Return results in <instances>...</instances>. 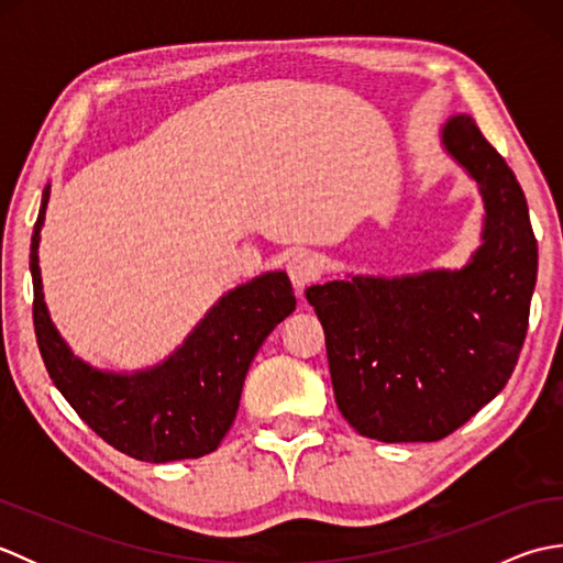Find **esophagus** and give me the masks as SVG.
Listing matches in <instances>:
<instances>
[{
    "mask_svg": "<svg viewBox=\"0 0 563 563\" xmlns=\"http://www.w3.org/2000/svg\"><path fill=\"white\" fill-rule=\"evenodd\" d=\"M319 263L314 256L309 254H295L290 261H288V275L290 280L295 285V290L302 295V290L307 288V285H312L317 278H319Z\"/></svg>",
    "mask_w": 563,
    "mask_h": 563,
    "instance_id": "esophagus-1",
    "label": "esophagus"
}]
</instances>
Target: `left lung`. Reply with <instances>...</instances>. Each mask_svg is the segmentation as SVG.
Segmentation results:
<instances>
[{
  "mask_svg": "<svg viewBox=\"0 0 563 563\" xmlns=\"http://www.w3.org/2000/svg\"><path fill=\"white\" fill-rule=\"evenodd\" d=\"M440 137L484 200L472 261L401 278L353 275L305 292L327 333L339 411L382 442L454 433L506 387L528 333L537 283L528 200L470 115H452Z\"/></svg>",
  "mask_w": 563,
  "mask_h": 563,
  "instance_id": "obj_1",
  "label": "left lung"
}]
</instances>
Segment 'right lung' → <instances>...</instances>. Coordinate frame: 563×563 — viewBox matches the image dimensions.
<instances>
[{
  "label": "right lung",
  "instance_id": "add662e5",
  "mask_svg": "<svg viewBox=\"0 0 563 563\" xmlns=\"http://www.w3.org/2000/svg\"><path fill=\"white\" fill-rule=\"evenodd\" d=\"M51 186L31 236L33 327L53 385L93 433L142 462L196 460L218 450L232 428L244 377L261 343L295 312L283 271L227 292L188 333L181 349L140 373H103L69 351L43 302L38 242Z\"/></svg>",
  "mask_w": 563,
  "mask_h": 563
}]
</instances>
